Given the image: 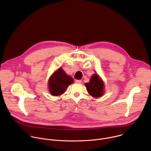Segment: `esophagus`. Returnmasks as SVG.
Here are the masks:
<instances>
[{"instance_id": "34e87169", "label": "esophagus", "mask_w": 151, "mask_h": 151, "mask_svg": "<svg viewBox=\"0 0 151 151\" xmlns=\"http://www.w3.org/2000/svg\"><path fill=\"white\" fill-rule=\"evenodd\" d=\"M75 82H76V83H81L82 82V81H81V80H76V81H75Z\"/></svg>"}]
</instances>
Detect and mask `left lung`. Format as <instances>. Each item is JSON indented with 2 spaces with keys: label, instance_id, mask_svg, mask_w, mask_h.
Here are the masks:
<instances>
[{
  "label": "left lung",
  "instance_id": "8db88e82",
  "mask_svg": "<svg viewBox=\"0 0 151 151\" xmlns=\"http://www.w3.org/2000/svg\"><path fill=\"white\" fill-rule=\"evenodd\" d=\"M87 91L96 98L101 97L104 94V82L97 73L94 74L90 78V82L85 84Z\"/></svg>",
  "mask_w": 151,
  "mask_h": 151
}]
</instances>
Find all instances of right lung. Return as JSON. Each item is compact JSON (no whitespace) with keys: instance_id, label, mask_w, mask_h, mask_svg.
Masks as SVG:
<instances>
[{"instance_id":"1","label":"right lung","mask_w":151,"mask_h":151,"mask_svg":"<svg viewBox=\"0 0 151 151\" xmlns=\"http://www.w3.org/2000/svg\"><path fill=\"white\" fill-rule=\"evenodd\" d=\"M73 82V78L68 75L61 68H59L49 79L48 88L50 93L54 96H60L66 91L69 85Z\"/></svg>"}]
</instances>
